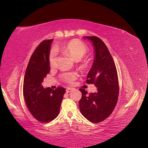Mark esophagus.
I'll use <instances>...</instances> for the list:
<instances>
[{
  "label": "esophagus",
  "instance_id": "obj_1",
  "mask_svg": "<svg viewBox=\"0 0 148 148\" xmlns=\"http://www.w3.org/2000/svg\"><path fill=\"white\" fill-rule=\"evenodd\" d=\"M71 90H73V88H67L66 89V92L69 93V92H70V91H71Z\"/></svg>",
  "mask_w": 148,
  "mask_h": 148
}]
</instances>
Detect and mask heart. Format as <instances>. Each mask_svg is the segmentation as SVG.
Returning <instances> with one entry per match:
<instances>
[{
  "label": "heart",
  "mask_w": 148,
  "mask_h": 148,
  "mask_svg": "<svg viewBox=\"0 0 148 148\" xmlns=\"http://www.w3.org/2000/svg\"><path fill=\"white\" fill-rule=\"evenodd\" d=\"M60 50L63 52L70 56L77 62L83 69H87L91 65V62L88 59H82L88 52V47L82 41L78 39H73L64 43L60 47ZM56 52L52 50L49 56V63L51 67L56 65ZM78 74L73 71L65 72L60 75V78L62 81L71 84L77 78Z\"/></svg>",
  "instance_id": "b5f03b06"
}]
</instances>
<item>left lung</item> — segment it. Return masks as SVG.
<instances>
[{
    "label": "left lung",
    "instance_id": "obj_1",
    "mask_svg": "<svg viewBox=\"0 0 148 148\" xmlns=\"http://www.w3.org/2000/svg\"><path fill=\"white\" fill-rule=\"evenodd\" d=\"M95 48V60L87 76L86 83L94 84L96 92L88 94L79 89L82 97L79 107L84 117L92 123H99L109 117L117 104L119 86L117 71L108 48L96 36H86Z\"/></svg>",
    "mask_w": 148,
    "mask_h": 148
}]
</instances>
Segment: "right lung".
Masks as SVG:
<instances>
[{"mask_svg": "<svg viewBox=\"0 0 148 148\" xmlns=\"http://www.w3.org/2000/svg\"><path fill=\"white\" fill-rule=\"evenodd\" d=\"M53 39L44 40L31 56L26 68L23 92L25 101L33 117L39 122L47 123L56 119L60 112L65 89L44 88L41 84L50 71L49 56Z\"/></svg>", "mask_w": 148, "mask_h": 148, "instance_id": "right-lung-1", "label": "right lung"}]
</instances>
